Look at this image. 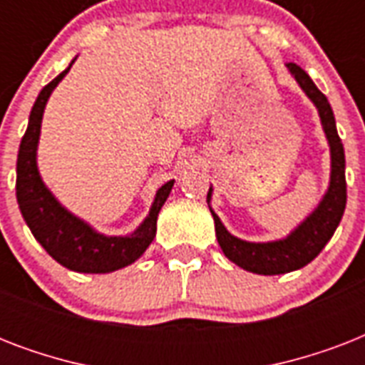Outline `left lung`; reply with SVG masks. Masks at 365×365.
<instances>
[{
  "label": "left lung",
  "mask_w": 365,
  "mask_h": 365,
  "mask_svg": "<svg viewBox=\"0 0 365 365\" xmlns=\"http://www.w3.org/2000/svg\"><path fill=\"white\" fill-rule=\"evenodd\" d=\"M301 91L307 94V98L317 106L320 123H322L324 134L329 145V183L322 200L318 206L284 239L269 240V242H250L235 237L225 229L222 220L212 210V187L208 189L206 202L210 206L214 225H216L217 242L222 246L223 254L229 261L240 269L255 274H284V272L297 271L307 263H311L317 257L329 239L334 237L335 229L339 225L346 205V180H345V149L337 134L335 117L331 111L328 98L324 96L312 79L294 62L286 64Z\"/></svg>",
  "instance_id": "1"
}]
</instances>
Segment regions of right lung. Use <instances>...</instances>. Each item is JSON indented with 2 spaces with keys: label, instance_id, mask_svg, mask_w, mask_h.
Masks as SVG:
<instances>
[{
  "label": "right lung",
  "instance_id": "right-lung-1",
  "mask_svg": "<svg viewBox=\"0 0 365 365\" xmlns=\"http://www.w3.org/2000/svg\"><path fill=\"white\" fill-rule=\"evenodd\" d=\"M76 58L60 76L41 88L31 108L30 121L20 142L16 159V200L26 225L53 259L70 271L104 274L119 271L140 259L149 244L153 242L157 233V216L170 195L174 180L157 189L153 205L143 222L132 233L119 237L98 233L91 223L60 205L58 199L51 193L37 168V145L41 134L43 111L53 91L70 71Z\"/></svg>",
  "mask_w": 365,
  "mask_h": 365
}]
</instances>
